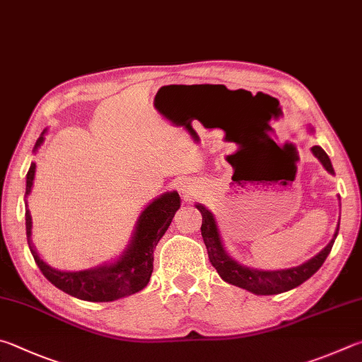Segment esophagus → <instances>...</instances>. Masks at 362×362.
<instances>
[{"label": "esophagus", "mask_w": 362, "mask_h": 362, "mask_svg": "<svg viewBox=\"0 0 362 362\" xmlns=\"http://www.w3.org/2000/svg\"><path fill=\"white\" fill-rule=\"evenodd\" d=\"M180 191L186 195V197H189V195H192V191L191 187L186 186V185H180Z\"/></svg>", "instance_id": "34e87169"}]
</instances>
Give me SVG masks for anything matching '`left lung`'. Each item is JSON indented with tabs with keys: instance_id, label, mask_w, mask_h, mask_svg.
Instances as JSON below:
<instances>
[{
	"instance_id": "left-lung-1",
	"label": "left lung",
	"mask_w": 362,
	"mask_h": 362,
	"mask_svg": "<svg viewBox=\"0 0 362 362\" xmlns=\"http://www.w3.org/2000/svg\"><path fill=\"white\" fill-rule=\"evenodd\" d=\"M310 133L313 132L312 127L308 125ZM313 156L318 158L322 167L327 171V173L335 175L331 158L325 152V149L320 148V146H313L312 148ZM340 200V199H339ZM197 210L202 213V237H204V242L208 251V257H210V262L214 269L218 270L219 276L223 278L224 281L233 284V286H238L242 289L250 291V293L256 296H275L286 293V291L294 289L300 286L303 281H307L310 276L320 270V267L325 264L326 257L332 250V245L337 238L339 233V226L334 232V237L331 242L327 243L325 250H321L318 255L308 259L307 262H303L297 267L291 269H281V270H261V269H251L246 267L237 262L229 252L226 251L223 237H221L219 226L216 223V218L214 214L208 210L205 205L195 204Z\"/></svg>"
}]
</instances>
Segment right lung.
<instances>
[{
  "label": "right lung",
  "instance_id": "right-lung-1",
  "mask_svg": "<svg viewBox=\"0 0 362 362\" xmlns=\"http://www.w3.org/2000/svg\"><path fill=\"white\" fill-rule=\"evenodd\" d=\"M46 132L47 129L37 138L33 152L41 148ZM35 173L36 163L31 162L27 173V189H25V226H27L30 251L42 275L63 293L87 302H112L139 293L148 286L152 275L154 250L158 240L167 232L175 213L180 210V194L176 191L165 192L152 200L149 205H146L136 219L129 245L112 262H105L97 267L78 272L59 270L42 261L31 242L33 221H31L27 197L33 187Z\"/></svg>",
  "mask_w": 362,
  "mask_h": 362
}]
</instances>
